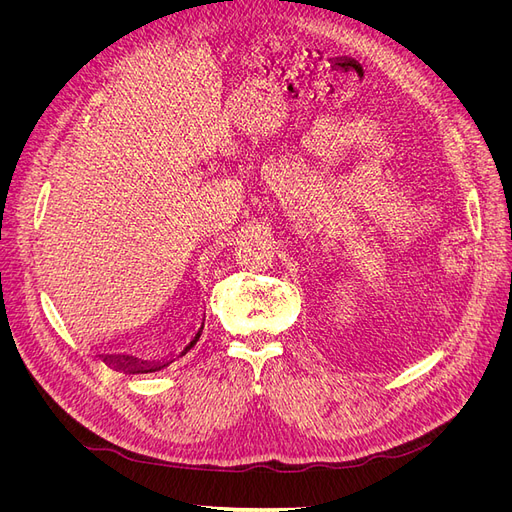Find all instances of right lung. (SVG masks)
<instances>
[{"label": "right lung", "instance_id": "1", "mask_svg": "<svg viewBox=\"0 0 512 512\" xmlns=\"http://www.w3.org/2000/svg\"><path fill=\"white\" fill-rule=\"evenodd\" d=\"M203 327H205V314H203V318L198 320V327H194L192 335L185 339L181 350L170 352L168 359H162V361H141V359H136V356H130V354H100V359L115 371H126V374H151V371H160V369L168 367L173 361H177L179 356H183L185 352H190L194 348V344L200 339Z\"/></svg>", "mask_w": 512, "mask_h": 512}]
</instances>
